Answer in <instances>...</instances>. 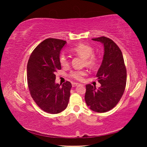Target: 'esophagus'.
Instances as JSON below:
<instances>
[{"label":"esophagus","instance_id":"obj_1","mask_svg":"<svg viewBox=\"0 0 147 147\" xmlns=\"http://www.w3.org/2000/svg\"><path fill=\"white\" fill-rule=\"evenodd\" d=\"M79 85H80V84H78V83H75V82H74V83L72 84V86H73V87H76V86H78Z\"/></svg>","mask_w":147,"mask_h":147}]
</instances>
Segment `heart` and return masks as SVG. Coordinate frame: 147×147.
Instances as JSON below:
<instances>
[{"instance_id":"heart-1","label":"heart","mask_w":147,"mask_h":147,"mask_svg":"<svg viewBox=\"0 0 147 147\" xmlns=\"http://www.w3.org/2000/svg\"><path fill=\"white\" fill-rule=\"evenodd\" d=\"M71 51L74 54H76L84 59V63L89 67H94L98 63V58L93 54V47L84 43H80L71 49ZM59 63L63 67L69 65V61L65 54H61L59 56ZM86 71L84 70H78L72 71L70 76L76 80H82L84 76L86 75Z\"/></svg>"}]
</instances>
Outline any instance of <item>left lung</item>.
Here are the masks:
<instances>
[{
	"instance_id": "obj_1",
	"label": "left lung",
	"mask_w": 147,
	"mask_h": 147,
	"mask_svg": "<svg viewBox=\"0 0 147 147\" xmlns=\"http://www.w3.org/2000/svg\"><path fill=\"white\" fill-rule=\"evenodd\" d=\"M104 46L101 65L96 74L100 84L98 89L86 85L85 100L91 110L104 113L113 108L120 100L126 84V69L122 52L119 47L106 37L93 38Z\"/></svg>"
}]
</instances>
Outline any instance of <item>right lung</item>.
I'll return each mask as SVG.
<instances>
[{"label": "right lung", "instance_id": "add662e5", "mask_svg": "<svg viewBox=\"0 0 147 147\" xmlns=\"http://www.w3.org/2000/svg\"><path fill=\"white\" fill-rule=\"evenodd\" d=\"M66 43L58 39H45L34 50L27 64V81L32 97L42 110L49 113L63 111L70 97V82L61 86L55 82V73L61 69L60 52Z\"/></svg>", "mask_w": 147, "mask_h": 147}]
</instances>
